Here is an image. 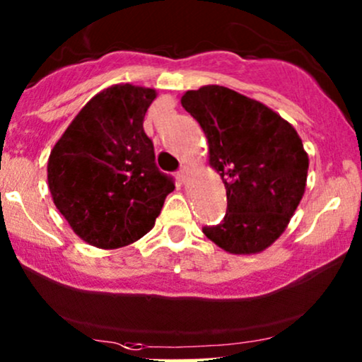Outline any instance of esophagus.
Returning a JSON list of instances; mask_svg holds the SVG:
<instances>
[{"label": "esophagus", "instance_id": "1", "mask_svg": "<svg viewBox=\"0 0 362 362\" xmlns=\"http://www.w3.org/2000/svg\"><path fill=\"white\" fill-rule=\"evenodd\" d=\"M188 174H189V169L186 166H181L180 171H177V177H180V181L185 182L186 180H188Z\"/></svg>", "mask_w": 362, "mask_h": 362}]
</instances>
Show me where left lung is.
<instances>
[{
	"instance_id": "1",
	"label": "left lung",
	"mask_w": 362,
	"mask_h": 362,
	"mask_svg": "<svg viewBox=\"0 0 362 362\" xmlns=\"http://www.w3.org/2000/svg\"><path fill=\"white\" fill-rule=\"evenodd\" d=\"M181 104L202 126L209 164L226 188V215L203 233L236 255L258 253L284 233L305 191L309 158L287 120L221 86L188 90Z\"/></svg>"
}]
</instances>
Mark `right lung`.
<instances>
[{
	"label": "right lung",
	"mask_w": 362,
	"mask_h": 362,
	"mask_svg": "<svg viewBox=\"0 0 362 362\" xmlns=\"http://www.w3.org/2000/svg\"><path fill=\"white\" fill-rule=\"evenodd\" d=\"M153 88H105L87 102L48 159L58 211L83 242L99 248L134 243L154 226L174 180L154 163L144 115Z\"/></svg>",
	"instance_id": "add662e5"
}]
</instances>
